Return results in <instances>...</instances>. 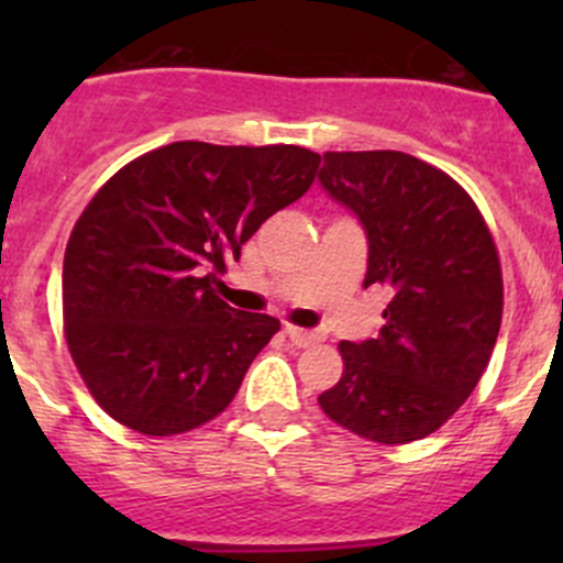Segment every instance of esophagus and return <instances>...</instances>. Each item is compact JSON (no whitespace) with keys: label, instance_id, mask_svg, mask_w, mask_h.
Returning <instances> with one entry per match:
<instances>
[{"label":"esophagus","instance_id":"esophagus-1","mask_svg":"<svg viewBox=\"0 0 563 563\" xmlns=\"http://www.w3.org/2000/svg\"><path fill=\"white\" fill-rule=\"evenodd\" d=\"M286 334L288 340H291L294 345H299V349H308V345H313L321 340V334L313 332V329H299V327H286Z\"/></svg>","mask_w":563,"mask_h":563}]
</instances>
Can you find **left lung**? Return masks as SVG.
I'll return each mask as SVG.
<instances>
[{
	"instance_id": "obj_1",
	"label": "left lung",
	"mask_w": 563,
	"mask_h": 563,
	"mask_svg": "<svg viewBox=\"0 0 563 563\" xmlns=\"http://www.w3.org/2000/svg\"><path fill=\"white\" fill-rule=\"evenodd\" d=\"M318 181L365 229V288L391 294L376 338L340 343L345 371L318 402L362 439H424L474 391L501 329L490 231L452 176L406 152H327Z\"/></svg>"
}]
</instances>
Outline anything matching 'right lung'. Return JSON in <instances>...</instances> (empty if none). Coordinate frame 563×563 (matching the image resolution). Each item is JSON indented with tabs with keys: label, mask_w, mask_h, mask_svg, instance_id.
<instances>
[{
	"label": "right lung",
	"mask_w": 563,
	"mask_h": 563,
	"mask_svg": "<svg viewBox=\"0 0 563 563\" xmlns=\"http://www.w3.org/2000/svg\"><path fill=\"white\" fill-rule=\"evenodd\" d=\"M302 146L176 141L100 187L73 229L62 310L73 362L124 428L176 435L218 417L280 321L212 283L266 218L313 185Z\"/></svg>",
	"instance_id": "obj_1"
}]
</instances>
